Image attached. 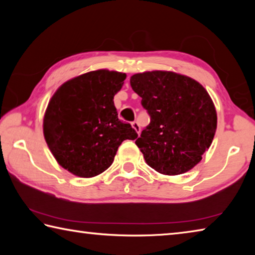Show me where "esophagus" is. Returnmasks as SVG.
<instances>
[{"mask_svg": "<svg viewBox=\"0 0 255 255\" xmlns=\"http://www.w3.org/2000/svg\"><path fill=\"white\" fill-rule=\"evenodd\" d=\"M131 126H132V128L135 129V131L138 133V135H139V131H140V126H139V124H138L137 122H133L132 124H131Z\"/></svg>", "mask_w": 255, "mask_h": 255, "instance_id": "34e87169", "label": "esophagus"}]
</instances>
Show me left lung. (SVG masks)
<instances>
[{
  "label": "left lung",
  "instance_id": "obj_1",
  "mask_svg": "<svg viewBox=\"0 0 255 255\" xmlns=\"http://www.w3.org/2000/svg\"><path fill=\"white\" fill-rule=\"evenodd\" d=\"M130 85L150 116L135 141L146 163L165 175L195 167L217 128V112L206 89L191 77L167 71L133 74Z\"/></svg>",
  "mask_w": 255,
  "mask_h": 255
}]
</instances>
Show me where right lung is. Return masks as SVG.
Instances as JSON below:
<instances>
[{"label":"right lung","instance_id":"1","mask_svg":"<svg viewBox=\"0 0 255 255\" xmlns=\"http://www.w3.org/2000/svg\"><path fill=\"white\" fill-rule=\"evenodd\" d=\"M125 73L98 70L65 82L45 112L44 136L60 166L80 178H92L109 167L124 140L136 139L130 124L118 119L115 94Z\"/></svg>","mask_w":255,"mask_h":255}]
</instances>
